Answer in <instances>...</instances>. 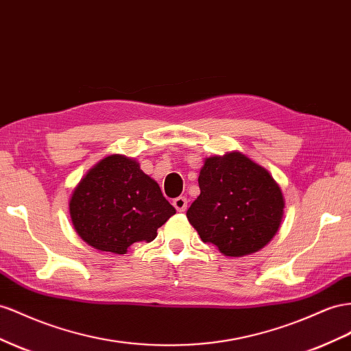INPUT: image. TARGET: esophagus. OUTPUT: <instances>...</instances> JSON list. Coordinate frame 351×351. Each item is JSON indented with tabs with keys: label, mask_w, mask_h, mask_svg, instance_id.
I'll return each instance as SVG.
<instances>
[{
	"label": "esophagus",
	"mask_w": 351,
	"mask_h": 351,
	"mask_svg": "<svg viewBox=\"0 0 351 351\" xmlns=\"http://www.w3.org/2000/svg\"><path fill=\"white\" fill-rule=\"evenodd\" d=\"M187 202H189L187 197L178 196V197H176L174 201H173V205H174V208H176L178 213H184L187 210Z\"/></svg>",
	"instance_id": "obj_1"
}]
</instances>
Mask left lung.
<instances>
[{"label":"left lung","mask_w":351,"mask_h":351,"mask_svg":"<svg viewBox=\"0 0 351 351\" xmlns=\"http://www.w3.org/2000/svg\"><path fill=\"white\" fill-rule=\"evenodd\" d=\"M197 182L201 195L186 215L204 242L241 257L276 234L285 206L280 187L250 158L239 152L208 158Z\"/></svg>","instance_id":"8db88e82"}]
</instances>
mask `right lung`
I'll return each mask as SVG.
<instances>
[{
  "label": "right lung",
  "mask_w": 351,
  "mask_h": 351,
  "mask_svg": "<svg viewBox=\"0 0 351 351\" xmlns=\"http://www.w3.org/2000/svg\"><path fill=\"white\" fill-rule=\"evenodd\" d=\"M69 211L75 230L93 248L125 254L134 242H152L176 208L134 159L112 155L85 174Z\"/></svg>",
  "instance_id": "obj_1"
}]
</instances>
